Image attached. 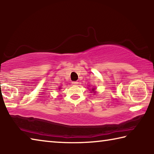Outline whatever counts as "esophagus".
I'll use <instances>...</instances> for the list:
<instances>
[{
    "label": "esophagus",
    "instance_id": "obj_1",
    "mask_svg": "<svg viewBox=\"0 0 154 154\" xmlns=\"http://www.w3.org/2000/svg\"><path fill=\"white\" fill-rule=\"evenodd\" d=\"M78 83H78L77 82H72V85H77V84H78Z\"/></svg>",
    "mask_w": 154,
    "mask_h": 154
}]
</instances>
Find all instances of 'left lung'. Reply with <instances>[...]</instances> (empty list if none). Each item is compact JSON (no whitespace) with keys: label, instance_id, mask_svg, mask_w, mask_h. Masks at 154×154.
<instances>
[{"label":"left lung","instance_id":"8db88e82","mask_svg":"<svg viewBox=\"0 0 154 154\" xmlns=\"http://www.w3.org/2000/svg\"><path fill=\"white\" fill-rule=\"evenodd\" d=\"M92 92H95V88H92Z\"/></svg>","mask_w":154,"mask_h":154}]
</instances>
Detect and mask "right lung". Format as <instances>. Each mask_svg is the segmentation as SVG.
Masks as SVG:
<instances>
[{"label":"right lung","instance_id":"right-lung-1","mask_svg":"<svg viewBox=\"0 0 154 154\" xmlns=\"http://www.w3.org/2000/svg\"><path fill=\"white\" fill-rule=\"evenodd\" d=\"M59 89H60V88H59Z\"/></svg>","mask_w":154,"mask_h":154}]
</instances>
